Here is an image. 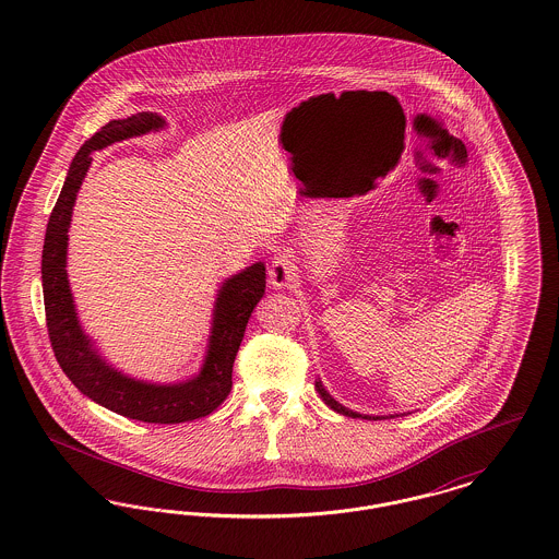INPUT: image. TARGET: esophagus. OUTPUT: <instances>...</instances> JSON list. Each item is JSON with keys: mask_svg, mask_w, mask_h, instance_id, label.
<instances>
[{"mask_svg": "<svg viewBox=\"0 0 559 559\" xmlns=\"http://www.w3.org/2000/svg\"><path fill=\"white\" fill-rule=\"evenodd\" d=\"M267 281L274 289H285L295 281V266H293L292 255L285 251H278L267 267Z\"/></svg>", "mask_w": 559, "mask_h": 559, "instance_id": "34e87169", "label": "esophagus"}]
</instances>
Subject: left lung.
<instances>
[{
    "mask_svg": "<svg viewBox=\"0 0 559 559\" xmlns=\"http://www.w3.org/2000/svg\"><path fill=\"white\" fill-rule=\"evenodd\" d=\"M317 392H319L320 399L324 400L326 406H331L333 411H337V413H342V415H346V417H352V419H388V417H369V415H360V413L349 411L344 404H340L337 400L333 399V396L324 390V385H322L320 381H317ZM390 419H392V415H390Z\"/></svg>",
    "mask_w": 559,
    "mask_h": 559,
    "instance_id": "obj_1",
    "label": "left lung"
}]
</instances>
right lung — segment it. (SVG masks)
<instances>
[{
    "instance_id": "obj_1",
    "label": "right lung",
    "mask_w": 559,
    "mask_h": 559,
    "mask_svg": "<svg viewBox=\"0 0 559 559\" xmlns=\"http://www.w3.org/2000/svg\"><path fill=\"white\" fill-rule=\"evenodd\" d=\"M163 126L165 121L157 112H138L128 119L108 121L81 146L48 219L41 253V283L53 356L83 396L135 421L185 424L210 415L230 394L233 365L245 326L266 289V266L258 262L222 285L215 299L210 349L203 369L194 379L169 385L135 381L108 365L81 329L67 278V233L92 153Z\"/></svg>"
}]
</instances>
